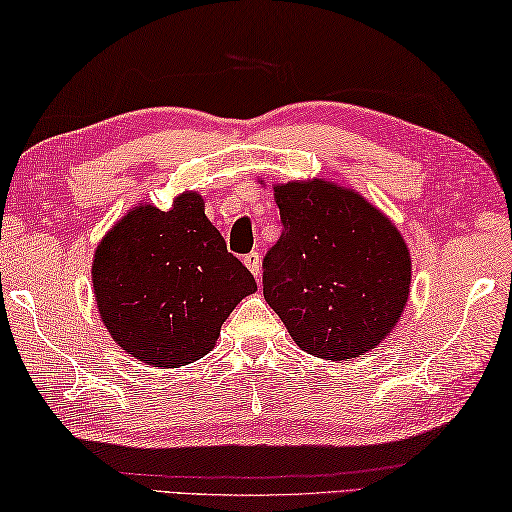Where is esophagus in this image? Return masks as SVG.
Listing matches in <instances>:
<instances>
[{
  "instance_id": "34e87169",
  "label": "esophagus",
  "mask_w": 512,
  "mask_h": 512,
  "mask_svg": "<svg viewBox=\"0 0 512 512\" xmlns=\"http://www.w3.org/2000/svg\"><path fill=\"white\" fill-rule=\"evenodd\" d=\"M245 265L249 267V272L256 276H261V254H258V251H251V254H247L245 256Z\"/></svg>"
}]
</instances>
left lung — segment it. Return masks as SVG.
<instances>
[{"instance_id": "obj_1", "label": "left lung", "mask_w": 512, "mask_h": 512, "mask_svg": "<svg viewBox=\"0 0 512 512\" xmlns=\"http://www.w3.org/2000/svg\"><path fill=\"white\" fill-rule=\"evenodd\" d=\"M283 233L263 258V295L297 345L349 360L395 329L410 251L388 215L324 179L276 183Z\"/></svg>"}]
</instances>
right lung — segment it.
<instances>
[{
  "instance_id": "add662e5",
  "label": "right lung",
  "mask_w": 512,
  "mask_h": 512,
  "mask_svg": "<svg viewBox=\"0 0 512 512\" xmlns=\"http://www.w3.org/2000/svg\"><path fill=\"white\" fill-rule=\"evenodd\" d=\"M92 288L117 345L165 370L213 351L256 281L226 251L201 195L183 192L170 211L140 204L106 233L92 258Z\"/></svg>"
}]
</instances>
